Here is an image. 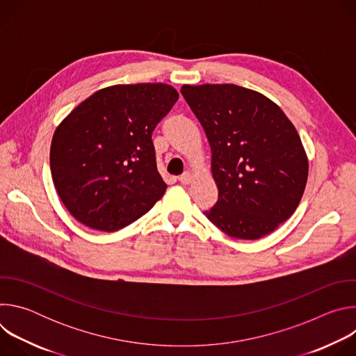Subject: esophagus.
<instances>
[{"label": "esophagus", "instance_id": "34e87169", "mask_svg": "<svg viewBox=\"0 0 356 356\" xmlns=\"http://www.w3.org/2000/svg\"><path fill=\"white\" fill-rule=\"evenodd\" d=\"M179 180H180L183 184H190L191 180H193V176H191L190 172H184V173L179 177Z\"/></svg>", "mask_w": 356, "mask_h": 356}]
</instances>
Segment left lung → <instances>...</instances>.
I'll return each mask as SVG.
<instances>
[{
    "mask_svg": "<svg viewBox=\"0 0 356 356\" xmlns=\"http://www.w3.org/2000/svg\"><path fill=\"white\" fill-rule=\"evenodd\" d=\"M211 147L217 204L204 214L222 232L259 239L293 216L309 176L301 139L266 95L235 84L181 86Z\"/></svg>",
    "mask_w": 356,
    "mask_h": 356,
    "instance_id": "8db88e82",
    "label": "left lung"
}]
</instances>
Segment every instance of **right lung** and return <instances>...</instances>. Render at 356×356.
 I'll use <instances>...</instances> for the list:
<instances>
[{"label":"right lung","mask_w":356,"mask_h":356,"mask_svg":"<svg viewBox=\"0 0 356 356\" xmlns=\"http://www.w3.org/2000/svg\"><path fill=\"white\" fill-rule=\"evenodd\" d=\"M179 92L165 83L117 84L80 103L56 128L50 172L69 213L113 232L146 214L168 188L152 132Z\"/></svg>","instance_id":"right-lung-1"}]
</instances>
